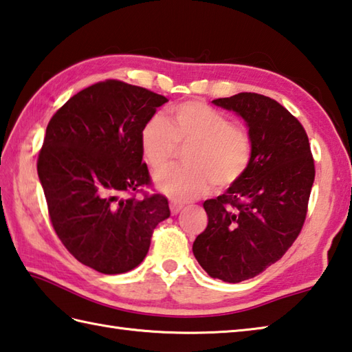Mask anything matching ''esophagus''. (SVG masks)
Instances as JSON below:
<instances>
[{
	"mask_svg": "<svg viewBox=\"0 0 352 352\" xmlns=\"http://www.w3.org/2000/svg\"><path fill=\"white\" fill-rule=\"evenodd\" d=\"M182 208H184L182 204H179V202H170V211H171V214H177L179 211H181Z\"/></svg>",
	"mask_w": 352,
	"mask_h": 352,
	"instance_id": "34e87169",
	"label": "esophagus"
}]
</instances>
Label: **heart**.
Returning a JSON list of instances; mask_svg holds the SVG:
<instances>
[{"label":"heart","mask_w":352,"mask_h":352,"mask_svg":"<svg viewBox=\"0 0 352 352\" xmlns=\"http://www.w3.org/2000/svg\"><path fill=\"white\" fill-rule=\"evenodd\" d=\"M139 144L153 170L167 165L177 147H187L184 161L155 176L157 188L176 201H193L214 185H233L248 170L253 141L247 129L201 101H185L168 110L167 121L153 115L144 122Z\"/></svg>","instance_id":"1"}]
</instances>
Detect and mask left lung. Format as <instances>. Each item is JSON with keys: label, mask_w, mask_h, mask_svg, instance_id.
<instances>
[{"label": "left lung", "mask_w": 352, "mask_h": 352, "mask_svg": "<svg viewBox=\"0 0 352 352\" xmlns=\"http://www.w3.org/2000/svg\"><path fill=\"white\" fill-rule=\"evenodd\" d=\"M213 102L245 119L253 157L237 182L204 202L208 223L193 253L211 277L237 283L279 261L300 234L316 168L303 125L274 99L243 91Z\"/></svg>", "instance_id": "8db88e82"}]
</instances>
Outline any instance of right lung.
Segmentation results:
<instances>
[{
	"mask_svg": "<svg viewBox=\"0 0 352 352\" xmlns=\"http://www.w3.org/2000/svg\"><path fill=\"white\" fill-rule=\"evenodd\" d=\"M165 102L105 79L73 95L45 130L36 167L52 227L76 261L102 274L138 267L170 216L167 197L144 191L151 177L139 144L144 122Z\"/></svg>",
	"mask_w": 352,
	"mask_h": 352,
	"instance_id": "right-lung-1",
	"label": "right lung"
}]
</instances>
